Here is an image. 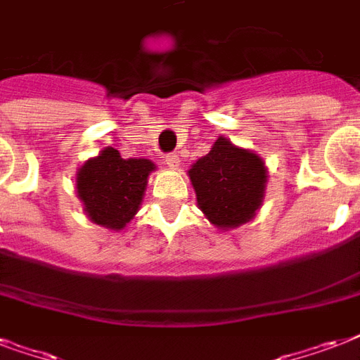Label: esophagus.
I'll use <instances>...</instances> for the list:
<instances>
[{"instance_id":"1","label":"esophagus","mask_w":360,"mask_h":360,"mask_svg":"<svg viewBox=\"0 0 360 360\" xmlns=\"http://www.w3.org/2000/svg\"><path fill=\"white\" fill-rule=\"evenodd\" d=\"M164 162L168 164L169 168H179L181 160H179V157H177V155L169 153V155H166V157H164Z\"/></svg>"}]
</instances>
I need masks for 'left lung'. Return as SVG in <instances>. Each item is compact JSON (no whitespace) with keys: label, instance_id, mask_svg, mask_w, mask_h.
<instances>
[{"label":"left lung","instance_id":"obj_1","mask_svg":"<svg viewBox=\"0 0 360 360\" xmlns=\"http://www.w3.org/2000/svg\"><path fill=\"white\" fill-rule=\"evenodd\" d=\"M198 205L219 228L245 224L262 205L267 169L252 151L219 138L188 172Z\"/></svg>","mask_w":360,"mask_h":360}]
</instances>
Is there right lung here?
Instances as JSON below:
<instances>
[{
	"label": "right lung",
	"instance_id": "right-lung-1",
	"mask_svg": "<svg viewBox=\"0 0 360 360\" xmlns=\"http://www.w3.org/2000/svg\"><path fill=\"white\" fill-rule=\"evenodd\" d=\"M155 166L147 158H121L106 147L78 172L76 188L87 217L98 226L121 230L134 217L146 192L147 177Z\"/></svg>",
	"mask_w": 360,
	"mask_h": 360
}]
</instances>
